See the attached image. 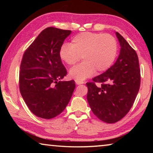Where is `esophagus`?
<instances>
[{"mask_svg":"<svg viewBox=\"0 0 153 153\" xmlns=\"http://www.w3.org/2000/svg\"><path fill=\"white\" fill-rule=\"evenodd\" d=\"M76 83L77 85H80V84H84V82L83 81H79V80H76Z\"/></svg>","mask_w":153,"mask_h":153,"instance_id":"34e87169","label":"esophagus"}]
</instances>
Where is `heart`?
<instances>
[{"mask_svg":"<svg viewBox=\"0 0 153 153\" xmlns=\"http://www.w3.org/2000/svg\"><path fill=\"white\" fill-rule=\"evenodd\" d=\"M117 42L108 33L84 32L72 38L70 45H63L59 51L61 60L69 66L80 59L84 62L69 71L72 79L82 81L96 74H100L112 66L117 55Z\"/></svg>","mask_w":153,"mask_h":153,"instance_id":"heart-1","label":"heart"}]
</instances>
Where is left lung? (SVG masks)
<instances>
[{
  "instance_id": "left-lung-1",
  "label": "left lung",
  "mask_w": 153,
  "mask_h": 153,
  "mask_svg": "<svg viewBox=\"0 0 153 153\" xmlns=\"http://www.w3.org/2000/svg\"><path fill=\"white\" fill-rule=\"evenodd\" d=\"M117 61L108 70L87 82V100L97 117L108 123H116L126 115L132 107L140 86V69L136 51L120 33ZM96 82L101 85L97 87Z\"/></svg>"
}]
</instances>
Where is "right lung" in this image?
Segmentation results:
<instances>
[{
  "mask_svg": "<svg viewBox=\"0 0 153 153\" xmlns=\"http://www.w3.org/2000/svg\"><path fill=\"white\" fill-rule=\"evenodd\" d=\"M71 30L49 27L24 52L20 65L19 90L27 107L38 117L49 120L63 112L76 88L67 75L59 51Z\"/></svg>",
  "mask_w": 153,
  "mask_h": 153,
  "instance_id": "add662e5",
  "label": "right lung"
}]
</instances>
